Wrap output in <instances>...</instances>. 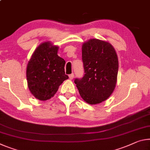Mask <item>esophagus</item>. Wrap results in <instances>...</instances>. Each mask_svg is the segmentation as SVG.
<instances>
[{
	"label": "esophagus",
	"mask_w": 150,
	"mask_h": 150,
	"mask_svg": "<svg viewBox=\"0 0 150 150\" xmlns=\"http://www.w3.org/2000/svg\"><path fill=\"white\" fill-rule=\"evenodd\" d=\"M69 77L70 79H73V77H74V74H73V73H71V74L69 75Z\"/></svg>",
	"instance_id": "obj_1"
}]
</instances>
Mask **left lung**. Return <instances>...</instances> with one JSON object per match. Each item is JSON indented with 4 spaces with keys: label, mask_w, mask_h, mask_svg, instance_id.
Segmentation results:
<instances>
[{
    "label": "left lung",
    "mask_w": 150,
    "mask_h": 150,
    "mask_svg": "<svg viewBox=\"0 0 150 150\" xmlns=\"http://www.w3.org/2000/svg\"><path fill=\"white\" fill-rule=\"evenodd\" d=\"M84 76L74 82L81 97L89 104L106 100L115 89L118 72V58L112 45L92 39L82 46Z\"/></svg>",
    "instance_id": "8db88e82"
}]
</instances>
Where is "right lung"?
Segmentation results:
<instances>
[{"mask_svg":"<svg viewBox=\"0 0 150 150\" xmlns=\"http://www.w3.org/2000/svg\"><path fill=\"white\" fill-rule=\"evenodd\" d=\"M58 47L50 42L39 45L28 61L27 79L30 91L37 99L45 101L53 97L69 77L65 73V61L57 54Z\"/></svg>","mask_w":150,"mask_h":150,"instance_id":"1","label":"right lung"}]
</instances>
